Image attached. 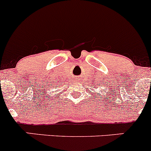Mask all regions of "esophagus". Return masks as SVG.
Here are the masks:
<instances>
[{"label":"esophagus","instance_id":"esophagus-1","mask_svg":"<svg viewBox=\"0 0 151 151\" xmlns=\"http://www.w3.org/2000/svg\"><path fill=\"white\" fill-rule=\"evenodd\" d=\"M79 80H80V77H74V80H75V81H79Z\"/></svg>","mask_w":151,"mask_h":151}]
</instances>
